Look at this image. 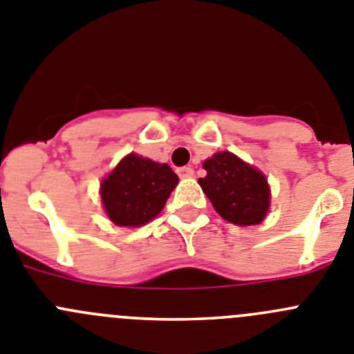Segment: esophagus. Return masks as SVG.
<instances>
[{"label":"esophagus","mask_w":354,"mask_h":354,"mask_svg":"<svg viewBox=\"0 0 354 354\" xmlns=\"http://www.w3.org/2000/svg\"><path fill=\"white\" fill-rule=\"evenodd\" d=\"M178 176H180V178H192L194 176V169L190 167V165L180 167V169H178Z\"/></svg>","instance_id":"obj_1"}]
</instances>
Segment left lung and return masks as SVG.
<instances>
[{
  "label": "left lung",
  "mask_w": 354,
  "mask_h": 354,
  "mask_svg": "<svg viewBox=\"0 0 354 354\" xmlns=\"http://www.w3.org/2000/svg\"><path fill=\"white\" fill-rule=\"evenodd\" d=\"M206 176L199 178L203 192L216 213L231 224L257 225L270 208V185L259 169L231 151L205 160Z\"/></svg>",
  "instance_id": "obj_1"
}]
</instances>
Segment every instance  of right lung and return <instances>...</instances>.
<instances>
[{
	"label": "right lung",
	"mask_w": 354,
	"mask_h": 354,
	"mask_svg": "<svg viewBox=\"0 0 354 354\" xmlns=\"http://www.w3.org/2000/svg\"><path fill=\"white\" fill-rule=\"evenodd\" d=\"M176 185L169 165L130 153L100 183L102 205L116 225L139 227L164 209Z\"/></svg>",
	"instance_id": "1"
}]
</instances>
